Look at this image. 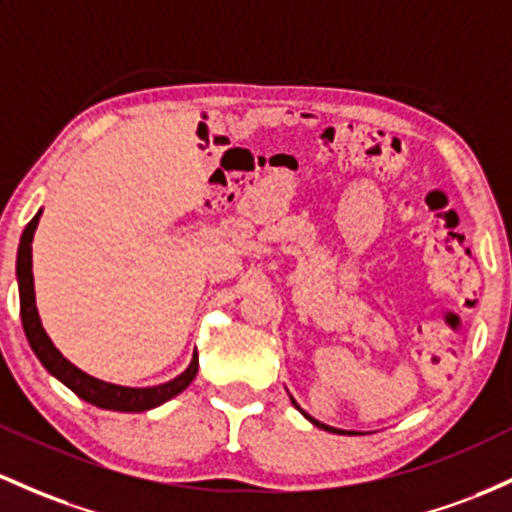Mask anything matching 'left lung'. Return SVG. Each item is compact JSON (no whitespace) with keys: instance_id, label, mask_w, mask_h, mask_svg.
<instances>
[{"instance_id":"8db88e82","label":"left lung","mask_w":512,"mask_h":512,"mask_svg":"<svg viewBox=\"0 0 512 512\" xmlns=\"http://www.w3.org/2000/svg\"><path fill=\"white\" fill-rule=\"evenodd\" d=\"M289 398H291V403H294V406H296V408H299V411H301V415H303V418H306V420H308V423H313V425H316V428H323V430H328V432H345V435H357V432H355V430H338V428H330V425L320 423V420H316V418H313V415H308L306 411H303V408L299 406V403H296V401H294V396H289Z\"/></svg>"}]
</instances>
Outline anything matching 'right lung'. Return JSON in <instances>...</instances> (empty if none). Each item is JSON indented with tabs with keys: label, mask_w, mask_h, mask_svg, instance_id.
Returning a JSON list of instances; mask_svg holds the SVG:
<instances>
[{
	"label": "right lung",
	"mask_w": 512,
	"mask_h": 512,
	"mask_svg": "<svg viewBox=\"0 0 512 512\" xmlns=\"http://www.w3.org/2000/svg\"><path fill=\"white\" fill-rule=\"evenodd\" d=\"M43 209L31 218V223L24 228L19 243V257H16V282H19V301H21V323H24V333L28 345H31L33 355L41 359L43 367L48 369L50 376L65 384L67 389L82 398V401L92 403V406L104 408V411H119V413H143L150 408L162 406L165 401L177 396L187 389L194 381L196 372H199V355L194 352L192 362L184 369L182 374L174 379L165 381L157 386H121L111 384V381L97 379V376L82 372L80 367L63 357V352L53 345L48 338L46 328H43L41 316L36 308V289H33V260H31V243L33 233L38 228V218H41Z\"/></svg>",
	"instance_id": "add662e5"
}]
</instances>
